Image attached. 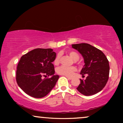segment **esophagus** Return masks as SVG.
Masks as SVG:
<instances>
[{
	"label": "esophagus",
	"instance_id": "esophagus-1",
	"mask_svg": "<svg viewBox=\"0 0 123 123\" xmlns=\"http://www.w3.org/2000/svg\"><path fill=\"white\" fill-rule=\"evenodd\" d=\"M65 77H67V78H68V80H72V77H68V76H65Z\"/></svg>",
	"mask_w": 123,
	"mask_h": 123
}]
</instances>
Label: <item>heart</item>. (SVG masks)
<instances>
[{
  "instance_id": "b5f03b06",
  "label": "heart",
  "mask_w": 123,
  "mask_h": 123,
  "mask_svg": "<svg viewBox=\"0 0 123 123\" xmlns=\"http://www.w3.org/2000/svg\"><path fill=\"white\" fill-rule=\"evenodd\" d=\"M69 55L74 62H76L78 60L79 55L77 53L74 51H70L69 53ZM60 62V55H58L55 58L54 63L55 65H58ZM76 70V68L74 67H67L62 66L57 68L56 72L59 74L65 75V76H71L74 72Z\"/></svg>"
}]
</instances>
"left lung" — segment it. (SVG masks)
Segmentation results:
<instances>
[{"label":"left lung","instance_id":"obj_1","mask_svg":"<svg viewBox=\"0 0 123 123\" xmlns=\"http://www.w3.org/2000/svg\"><path fill=\"white\" fill-rule=\"evenodd\" d=\"M83 56L85 65L80 74L87 75L85 80H80V83L77 89L85 96H91L101 91L109 79V61L100 50L86 43L72 45Z\"/></svg>","mask_w":123,"mask_h":123}]
</instances>
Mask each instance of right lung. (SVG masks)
<instances>
[{"instance_id": "add662e5", "label": "right lung", "mask_w": 123, "mask_h": 123, "mask_svg": "<svg viewBox=\"0 0 123 123\" xmlns=\"http://www.w3.org/2000/svg\"><path fill=\"white\" fill-rule=\"evenodd\" d=\"M56 53L52 49H36L23 55L18 64L16 80L26 94L42 98L55 87L59 76L55 75L53 62ZM51 76L49 79L43 77Z\"/></svg>"}]
</instances>
